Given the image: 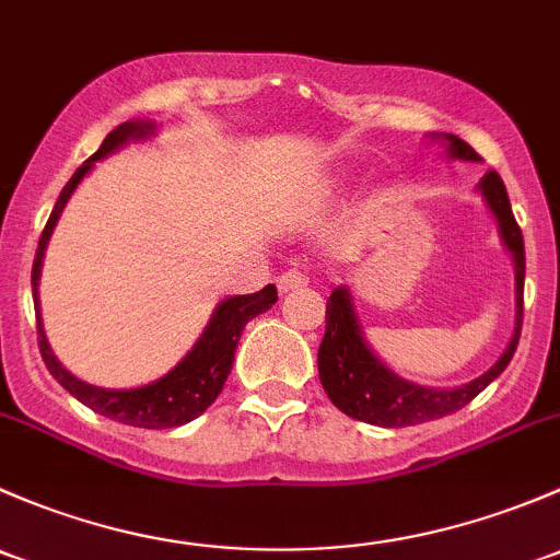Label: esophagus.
Returning <instances> with one entry per match:
<instances>
[{
    "mask_svg": "<svg viewBox=\"0 0 560 560\" xmlns=\"http://www.w3.org/2000/svg\"><path fill=\"white\" fill-rule=\"evenodd\" d=\"M307 282H310L307 275L299 272V269H288V272L280 275L278 288H280V293H291V291H296V288H304Z\"/></svg>",
    "mask_w": 560,
    "mask_h": 560,
    "instance_id": "esophagus-1",
    "label": "esophagus"
}]
</instances>
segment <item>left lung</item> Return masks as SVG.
<instances>
[{"label":"left lung","instance_id":"1","mask_svg":"<svg viewBox=\"0 0 560 560\" xmlns=\"http://www.w3.org/2000/svg\"><path fill=\"white\" fill-rule=\"evenodd\" d=\"M442 140H445L451 159L480 161V153H475V148L466 145L460 137L442 135ZM480 191L486 196L488 207L493 210L495 221H499L501 240H504L506 250L512 253V261H515L517 318L512 342L506 345L504 355L486 374L471 380V383L458 385V388H423V385H415L399 377L396 372H390L369 350L359 320H355L350 291L345 285L334 288L326 302V334H323V342L318 348V372L320 385L328 394V399H331V405L342 409L350 418L364 420V423L372 425H383V429H401V425H418L425 423V420L445 418L455 409L469 405L477 394H482L504 372L512 355H515L523 326V280H526L523 234L515 215H512L504 183H501L495 172H488L482 177Z\"/></svg>","mask_w":560,"mask_h":560}]
</instances>
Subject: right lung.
<instances>
[{"mask_svg":"<svg viewBox=\"0 0 560 560\" xmlns=\"http://www.w3.org/2000/svg\"><path fill=\"white\" fill-rule=\"evenodd\" d=\"M153 131H155V124H151V120H126V124L115 126V129L105 137L100 151L91 155L85 164H80L78 172L69 177L65 191H61L59 199H56V207L54 212H50L48 223H45L37 253H34V267H32L34 299H37L45 247H48V240L50 234H54L56 223H59L61 210H65V205L69 201V196H72L74 188H78V183L89 175L94 161L105 159L107 153L118 151V148L126 145L129 140H145V137H151ZM275 302H278V288L275 285L261 288V291L256 293H247V296H232L226 299V302H221L215 307V313H212L210 323H207L199 342L194 345L191 353L172 369L170 374H164V377L155 380L151 385H142V388H129V390L96 388V385H89L83 383V380L74 377V374H69L67 369L59 364L54 350H50L43 320H39V302H34V310H37V342H39V353H43V361L45 366H48V372L65 385L74 399L83 401L85 407L105 415V418L118 420V423L137 425V429H175V425H183L188 423V420L199 418V415L218 399L229 372H232L234 350H237L242 328H245L247 320L256 318V315L267 313Z\"/></svg>","mask_w":560,"mask_h":560,"instance_id":"1","label":"right lung"}]
</instances>
